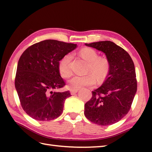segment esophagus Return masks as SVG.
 <instances>
[{
	"mask_svg": "<svg viewBox=\"0 0 152 152\" xmlns=\"http://www.w3.org/2000/svg\"><path fill=\"white\" fill-rule=\"evenodd\" d=\"M70 94L73 95L74 94H76V93H77V91H78V89H71L70 90Z\"/></svg>",
	"mask_w": 152,
	"mask_h": 152,
	"instance_id": "esophagus-1",
	"label": "esophagus"
}]
</instances>
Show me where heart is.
<instances>
[{
	"label": "heart",
	"mask_w": 152,
	"mask_h": 152,
	"mask_svg": "<svg viewBox=\"0 0 152 152\" xmlns=\"http://www.w3.org/2000/svg\"><path fill=\"white\" fill-rule=\"evenodd\" d=\"M80 56L88 63L85 76H75L68 82L69 88L78 89L83 86H91L95 83V79L101 81L107 75L110 70V62L105 57L99 56L97 51L91 48H83L80 51ZM72 56L67 53L61 58L58 64L61 76L63 78H68L71 74L70 62ZM92 75H91V74Z\"/></svg>",
	"instance_id": "heart-1"
}]
</instances>
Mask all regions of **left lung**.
I'll return each mask as SVG.
<instances>
[{"label":"left lung","instance_id":"obj_1","mask_svg":"<svg viewBox=\"0 0 152 152\" xmlns=\"http://www.w3.org/2000/svg\"><path fill=\"white\" fill-rule=\"evenodd\" d=\"M104 52L110 62L107 78L85 104L84 114L101 126L115 124L130 110L137 90L134 64L124 49L111 41L86 44Z\"/></svg>","mask_w":152,"mask_h":152}]
</instances>
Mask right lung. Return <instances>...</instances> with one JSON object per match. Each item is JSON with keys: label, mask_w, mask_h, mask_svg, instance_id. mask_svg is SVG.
<instances>
[{"label": "right lung", "mask_w": 152, "mask_h": 152, "mask_svg": "<svg viewBox=\"0 0 152 152\" xmlns=\"http://www.w3.org/2000/svg\"><path fill=\"white\" fill-rule=\"evenodd\" d=\"M76 46L74 44L46 40L32 45L22 53L15 86L23 109L32 118L50 121L62 114L64 101L71 95L69 91H54L66 85L58 64L64 55Z\"/></svg>", "instance_id": "obj_1"}]
</instances>
